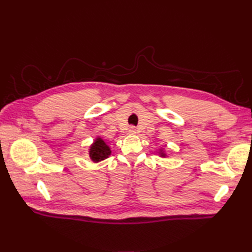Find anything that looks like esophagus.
Returning a JSON list of instances; mask_svg holds the SVG:
<instances>
[{
    "instance_id": "obj_1",
    "label": "esophagus",
    "mask_w": 252,
    "mask_h": 252,
    "mask_svg": "<svg viewBox=\"0 0 252 252\" xmlns=\"http://www.w3.org/2000/svg\"><path fill=\"white\" fill-rule=\"evenodd\" d=\"M128 133H129V134H135V133H136V129H135L133 126L129 127V129H128Z\"/></svg>"
}]
</instances>
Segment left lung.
Returning <instances> with one entry per match:
<instances>
[{"mask_svg":"<svg viewBox=\"0 0 252 252\" xmlns=\"http://www.w3.org/2000/svg\"><path fill=\"white\" fill-rule=\"evenodd\" d=\"M158 155H159V157H162V158H166L167 157V155L165 154L163 149H159V154Z\"/></svg>","mask_w":252,"mask_h":252,"instance_id":"1","label":"left lung"}]
</instances>
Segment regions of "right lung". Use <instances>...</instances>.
<instances>
[{
    "mask_svg": "<svg viewBox=\"0 0 252 252\" xmlns=\"http://www.w3.org/2000/svg\"><path fill=\"white\" fill-rule=\"evenodd\" d=\"M111 155L110 147L105 141L97 136V138L94 141V143L90 145L89 147V158L91 161L94 163H98L101 161H104L105 158H107Z\"/></svg>",
    "mask_w": 252,
    "mask_h": 252,
    "instance_id": "add662e5",
    "label": "right lung"
}]
</instances>
